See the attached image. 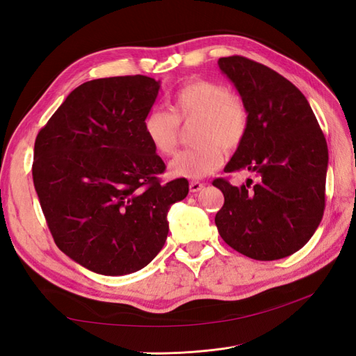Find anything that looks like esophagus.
<instances>
[{
  "label": "esophagus",
  "instance_id": "obj_1",
  "mask_svg": "<svg viewBox=\"0 0 356 356\" xmlns=\"http://www.w3.org/2000/svg\"><path fill=\"white\" fill-rule=\"evenodd\" d=\"M203 187H204L203 182H199V181H191V182H190V191H191V193H197V191H200Z\"/></svg>",
  "mask_w": 356,
  "mask_h": 356
}]
</instances>
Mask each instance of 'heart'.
<instances>
[{"label":"heart","instance_id":"obj_1","mask_svg":"<svg viewBox=\"0 0 356 356\" xmlns=\"http://www.w3.org/2000/svg\"><path fill=\"white\" fill-rule=\"evenodd\" d=\"M196 122L193 143L196 145L170 161V174L178 178L200 179L222 163V149L233 153L245 141L250 114L239 95L224 84L209 80L191 81L174 95L170 113L153 108L144 117V134L153 149L163 157L175 154L179 124Z\"/></svg>","mask_w":356,"mask_h":356}]
</instances>
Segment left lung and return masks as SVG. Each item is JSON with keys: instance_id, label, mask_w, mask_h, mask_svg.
<instances>
[{"instance_id": "8db88e82", "label": "left lung", "mask_w": 356, "mask_h": 356, "mask_svg": "<svg viewBox=\"0 0 356 356\" xmlns=\"http://www.w3.org/2000/svg\"><path fill=\"white\" fill-rule=\"evenodd\" d=\"M250 114V127L225 172L258 177L241 187L227 178L215 215L222 241L260 261L288 257L316 232L325 209L328 147L305 95L281 74L243 56L218 59Z\"/></svg>"}]
</instances>
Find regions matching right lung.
Segmentation results:
<instances>
[{
  "mask_svg": "<svg viewBox=\"0 0 356 356\" xmlns=\"http://www.w3.org/2000/svg\"><path fill=\"white\" fill-rule=\"evenodd\" d=\"M160 81L123 75L74 89L35 139L32 178L59 250L89 270H141L163 248L172 203L188 181L161 182L166 166L144 134Z\"/></svg>",
  "mask_w": 356,
  "mask_h": 356,
  "instance_id": "add662e5",
  "label": "right lung"
}]
</instances>
